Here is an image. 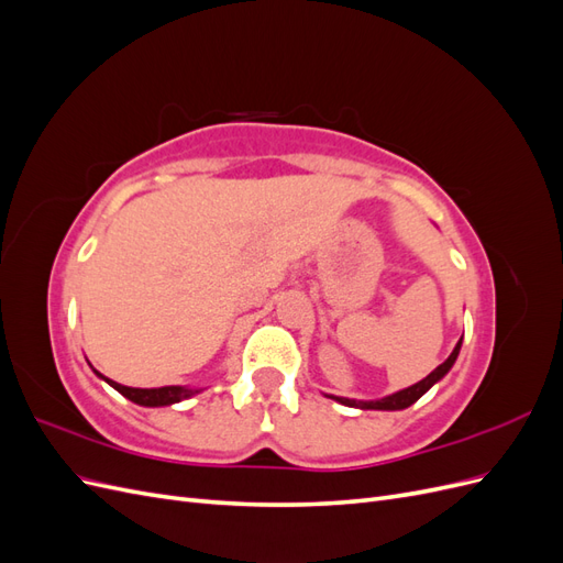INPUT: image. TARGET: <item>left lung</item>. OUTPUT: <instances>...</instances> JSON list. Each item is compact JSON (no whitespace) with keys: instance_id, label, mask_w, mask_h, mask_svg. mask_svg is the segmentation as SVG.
Returning a JSON list of instances; mask_svg holds the SVG:
<instances>
[{"instance_id":"obj_1","label":"left lung","mask_w":563,"mask_h":563,"mask_svg":"<svg viewBox=\"0 0 563 563\" xmlns=\"http://www.w3.org/2000/svg\"><path fill=\"white\" fill-rule=\"evenodd\" d=\"M460 345H463V338L457 340V345L453 347V352L449 354V360L444 362V364H439L428 378H422L420 383H416V385H411V387H406V389H399V391H395V395H389V397H383V399H376V401H356V399H347V397H333L331 395V399H335V401H340V404H345V406H352V408H364V411H401V408H408L411 404H416L424 391H428L434 383H439L441 378L446 376V373L451 371V366L455 364V360H457V354H460Z\"/></svg>"}]
</instances>
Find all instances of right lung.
<instances>
[{
	"label": "right lung",
	"mask_w": 563,
	"mask_h": 563,
	"mask_svg": "<svg viewBox=\"0 0 563 563\" xmlns=\"http://www.w3.org/2000/svg\"><path fill=\"white\" fill-rule=\"evenodd\" d=\"M98 373V371H96ZM108 385H112L119 395H124L126 399H131L133 404L139 406H172L178 404L183 399H190L195 395H199L201 389L197 387H183V385H166V387H152V389H143V387H126V385H119L106 376H100Z\"/></svg>",
	"instance_id": "right-lung-1"
}]
</instances>
